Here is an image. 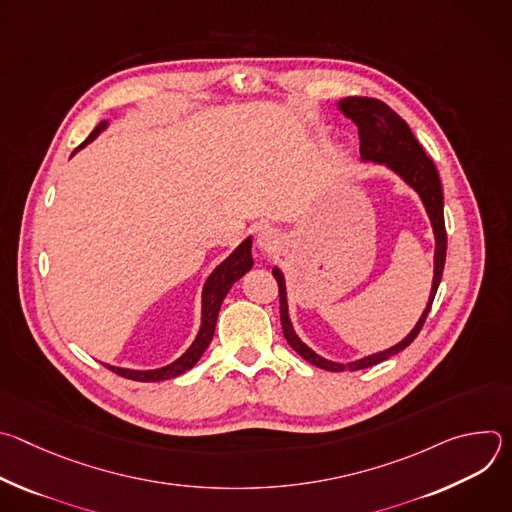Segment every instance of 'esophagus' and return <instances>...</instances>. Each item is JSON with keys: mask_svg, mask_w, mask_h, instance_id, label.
<instances>
[{"mask_svg": "<svg viewBox=\"0 0 512 512\" xmlns=\"http://www.w3.org/2000/svg\"><path fill=\"white\" fill-rule=\"evenodd\" d=\"M279 243H281V237H279V233L275 229L267 227V229H261L259 235H257V247H259V251H263L267 255L277 251Z\"/></svg>", "mask_w": 512, "mask_h": 512, "instance_id": "1", "label": "esophagus"}]
</instances>
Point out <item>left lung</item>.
Instances as JSON below:
<instances>
[{
  "instance_id": "8db88e82",
  "label": "left lung",
  "mask_w": 512,
  "mask_h": 512,
  "mask_svg": "<svg viewBox=\"0 0 512 512\" xmlns=\"http://www.w3.org/2000/svg\"><path fill=\"white\" fill-rule=\"evenodd\" d=\"M340 109L344 111L346 117H350L360 135V156L362 160H371L389 166L395 170L411 188H415L425 204V210L429 214V221L433 227L435 235V269H433V285H431V296L425 312L421 314L419 322L411 330V334L401 340L397 346L377 352L373 356H364L360 360L348 362V364H338L324 360L318 356L314 350H310L291 328L289 316H287V300H285V281L279 269H273V277L279 287V314H281V330L287 340V344L294 348L302 358L308 362L316 364V367L332 373L340 371H360L373 367L377 362L387 360L389 356L401 352L407 348L417 334L421 332L425 318L431 310L435 291L440 287L444 265H446V251H448V235H446V223H444V192H442V182L440 174H437V168L433 160L423 152L419 141L411 133L409 125L383 101L373 99V97H348L340 101Z\"/></svg>"
}]
</instances>
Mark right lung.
<instances>
[{"label": "right lung", "mask_w": 512, "mask_h": 512, "mask_svg": "<svg viewBox=\"0 0 512 512\" xmlns=\"http://www.w3.org/2000/svg\"><path fill=\"white\" fill-rule=\"evenodd\" d=\"M107 127V121H101L93 133L79 145L77 150H81L83 145H87L89 141H93L103 129ZM253 267V257H251V239L243 241V245L221 265H218L212 275L208 277L206 285H204V294H202V326L200 332L194 340V344L172 364L158 371H129V369H117V367H107L113 373H117L119 377L131 379V381H141V383H154V381H166L172 377H178L186 371H190L194 364L198 362V358L204 354V350L208 348L212 336H214V326H216V318H218V310H221V304L225 300V296L229 294V289L233 287V283L237 279H241L249 269Z\"/></svg>", "instance_id": "1"}]
</instances>
